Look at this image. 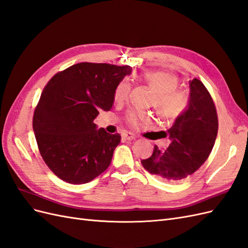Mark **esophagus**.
Instances as JSON below:
<instances>
[{
	"instance_id": "esophagus-1",
	"label": "esophagus",
	"mask_w": 248,
	"mask_h": 248,
	"mask_svg": "<svg viewBox=\"0 0 248 248\" xmlns=\"http://www.w3.org/2000/svg\"><path fill=\"white\" fill-rule=\"evenodd\" d=\"M122 137H123V139H124L125 140H133L137 139L136 136H134V134L131 133V132H126V133L123 134Z\"/></svg>"
}]
</instances>
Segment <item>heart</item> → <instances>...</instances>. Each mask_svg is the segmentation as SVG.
<instances>
[{
    "mask_svg": "<svg viewBox=\"0 0 248 248\" xmlns=\"http://www.w3.org/2000/svg\"><path fill=\"white\" fill-rule=\"evenodd\" d=\"M141 80L156 93L154 108L162 118L175 119L182 114L187 106V97L184 92L177 89L179 80L176 76L163 71H151L145 73ZM129 92V82L122 80L115 90V99L124 100ZM127 121L131 126L137 127L140 123L147 122L148 117L142 112H131L127 117Z\"/></svg>",
    "mask_w": 248,
    "mask_h": 248,
    "instance_id": "b5f03b06",
    "label": "heart"
}]
</instances>
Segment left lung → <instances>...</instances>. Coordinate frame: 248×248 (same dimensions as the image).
Wrapping results in <instances>:
<instances>
[{
  "instance_id": "left-lung-1",
  "label": "left lung",
  "mask_w": 248,
  "mask_h": 248,
  "mask_svg": "<svg viewBox=\"0 0 248 248\" xmlns=\"http://www.w3.org/2000/svg\"><path fill=\"white\" fill-rule=\"evenodd\" d=\"M185 109L164 133L170 142L161 151L155 146L152 155L140 162L150 174L163 181L177 183L198 170L212 151L218 130L216 108L202 82L189 80Z\"/></svg>"
}]
</instances>
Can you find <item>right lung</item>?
Wrapping results in <instances>:
<instances>
[{
	"label": "right lung",
	"instance_id": "add662e5",
	"mask_svg": "<svg viewBox=\"0 0 248 248\" xmlns=\"http://www.w3.org/2000/svg\"><path fill=\"white\" fill-rule=\"evenodd\" d=\"M131 70L78 63L57 73L44 88L33 130L44 162L63 181L85 184L109 167L121 136L98 129L94 120L101 109L112 108L117 86Z\"/></svg>",
	"mask_w": 248,
	"mask_h": 248
}]
</instances>
